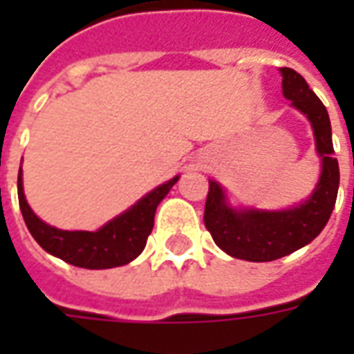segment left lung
<instances>
[{
	"instance_id": "obj_1",
	"label": "left lung",
	"mask_w": 354,
	"mask_h": 354,
	"mask_svg": "<svg viewBox=\"0 0 354 354\" xmlns=\"http://www.w3.org/2000/svg\"><path fill=\"white\" fill-rule=\"evenodd\" d=\"M282 94L311 121L317 153L322 161L320 180L311 197L288 210H235L225 203L218 182L208 180L205 225L223 252L246 261H273L309 245L324 230L339 187V165L334 157L332 127L324 104L307 81L292 68H281Z\"/></svg>"
}]
</instances>
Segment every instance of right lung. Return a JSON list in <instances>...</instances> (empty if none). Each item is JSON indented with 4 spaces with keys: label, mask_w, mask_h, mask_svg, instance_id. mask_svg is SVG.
I'll use <instances>...</instances> for the list:
<instances>
[{
    "label": "right lung",
    "mask_w": 354,
    "mask_h": 354,
    "mask_svg": "<svg viewBox=\"0 0 354 354\" xmlns=\"http://www.w3.org/2000/svg\"><path fill=\"white\" fill-rule=\"evenodd\" d=\"M178 176L155 187L127 212L113 218L98 231H62L41 222L30 208L22 189V169L19 170V205L26 227L45 252L66 263L85 269H111L138 258L153 230L157 205L165 199Z\"/></svg>",
    "instance_id": "add662e5"
}]
</instances>
